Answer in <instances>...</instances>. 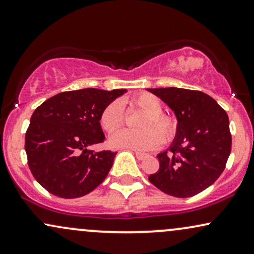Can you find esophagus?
<instances>
[{
	"mask_svg": "<svg viewBox=\"0 0 254 254\" xmlns=\"http://www.w3.org/2000/svg\"><path fill=\"white\" fill-rule=\"evenodd\" d=\"M134 154H135L137 160H143V159L147 158L146 154H143V153H140V152H136V151H134Z\"/></svg>",
	"mask_w": 254,
	"mask_h": 254,
	"instance_id": "obj_1",
	"label": "esophagus"
}]
</instances>
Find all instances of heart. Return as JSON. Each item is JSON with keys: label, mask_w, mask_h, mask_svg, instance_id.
<instances>
[{"label": "heart", "mask_w": 254, "mask_h": 254, "mask_svg": "<svg viewBox=\"0 0 254 254\" xmlns=\"http://www.w3.org/2000/svg\"><path fill=\"white\" fill-rule=\"evenodd\" d=\"M130 106L145 112L137 121V129H121L111 137L113 146L134 151H151L161 142H170L178 133V121L162 113L160 99L153 94L142 93L130 100ZM125 121L124 111L119 101L108 103L100 115V125L107 133H113Z\"/></svg>", "instance_id": "obj_1"}]
</instances>
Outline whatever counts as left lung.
Returning <instances> with one entry per match:
<instances>
[{
    "instance_id": "1",
    "label": "left lung",
    "mask_w": 254,
    "mask_h": 254,
    "mask_svg": "<svg viewBox=\"0 0 254 254\" xmlns=\"http://www.w3.org/2000/svg\"><path fill=\"white\" fill-rule=\"evenodd\" d=\"M175 113L178 133L170 151L158 154L160 168L148 179L177 198L196 195L220 177L232 147L226 112L199 90L151 88Z\"/></svg>"
}]
</instances>
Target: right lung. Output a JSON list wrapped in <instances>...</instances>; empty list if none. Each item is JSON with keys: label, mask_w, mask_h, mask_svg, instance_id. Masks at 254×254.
<instances>
[{"label": "right lung", "mask_w": 254, "mask_h": 254, "mask_svg": "<svg viewBox=\"0 0 254 254\" xmlns=\"http://www.w3.org/2000/svg\"><path fill=\"white\" fill-rule=\"evenodd\" d=\"M126 90L84 88L59 93L35 109L26 132L28 166L37 183L64 199L80 198L106 179L117 152H94L105 141L103 108Z\"/></svg>", "instance_id": "obj_1"}]
</instances>
